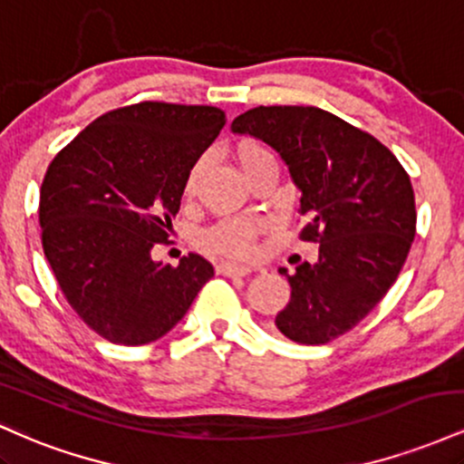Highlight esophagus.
<instances>
[{
  "mask_svg": "<svg viewBox=\"0 0 464 464\" xmlns=\"http://www.w3.org/2000/svg\"><path fill=\"white\" fill-rule=\"evenodd\" d=\"M216 270L218 275H225V276H246L250 273L248 266H237V264H220Z\"/></svg>",
  "mask_w": 464,
  "mask_h": 464,
  "instance_id": "34e87169",
  "label": "esophagus"
}]
</instances>
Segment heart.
I'll return each instance as SVG.
<instances>
[{
	"mask_svg": "<svg viewBox=\"0 0 464 464\" xmlns=\"http://www.w3.org/2000/svg\"><path fill=\"white\" fill-rule=\"evenodd\" d=\"M264 157H273L264 143L253 140H244L237 143V161L242 165L244 172ZM200 169L202 163H196L188 172L183 188L185 196L194 194ZM259 231H262V222L248 220V218H231V220H222L216 227H211L202 236V242H205L207 248L214 250V253L228 255V257H250L255 253V239H257Z\"/></svg>",
	"mask_w": 464,
	"mask_h": 464,
	"instance_id": "b5f03b06",
	"label": "heart"
}]
</instances>
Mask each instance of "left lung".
I'll return each instance as SVG.
<instances>
[{
	"instance_id": "obj_1",
	"label": "left lung",
	"mask_w": 464,
	"mask_h": 464,
	"mask_svg": "<svg viewBox=\"0 0 464 464\" xmlns=\"http://www.w3.org/2000/svg\"><path fill=\"white\" fill-rule=\"evenodd\" d=\"M231 130L279 152L301 189V239L318 262H303L275 324L299 344H327L377 305L399 273L417 231L406 169L382 141L316 106H257Z\"/></svg>"
}]
</instances>
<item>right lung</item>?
<instances>
[{
  "label": "right lung",
  "instance_id": "1",
  "mask_svg": "<svg viewBox=\"0 0 464 464\" xmlns=\"http://www.w3.org/2000/svg\"><path fill=\"white\" fill-rule=\"evenodd\" d=\"M225 121L216 106H121L47 168L39 202L45 257L69 305L109 343L159 340L214 276L200 255L172 268L150 250L168 242L188 172Z\"/></svg>",
  "mask_w": 464,
  "mask_h": 464
}]
</instances>
